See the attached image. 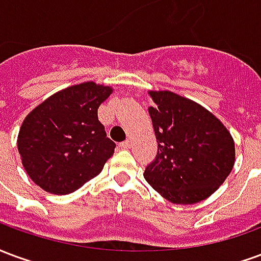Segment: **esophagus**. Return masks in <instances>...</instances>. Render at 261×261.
<instances>
[{
	"instance_id": "esophagus-1",
	"label": "esophagus",
	"mask_w": 261,
	"mask_h": 261,
	"mask_svg": "<svg viewBox=\"0 0 261 261\" xmlns=\"http://www.w3.org/2000/svg\"><path fill=\"white\" fill-rule=\"evenodd\" d=\"M120 148H123V149H128V148H131L130 140H125V141L120 142Z\"/></svg>"
}]
</instances>
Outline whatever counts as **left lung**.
I'll use <instances>...</instances> for the list:
<instances>
[{"mask_svg":"<svg viewBox=\"0 0 261 261\" xmlns=\"http://www.w3.org/2000/svg\"><path fill=\"white\" fill-rule=\"evenodd\" d=\"M148 109L158 153L145 180L175 204H194L211 196L235 164L229 131L207 109L173 92H151Z\"/></svg>","mask_w":261,"mask_h":261,"instance_id":"obj_1","label":"left lung"}]
</instances>
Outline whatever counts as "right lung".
Listing matches in <instances>:
<instances>
[{
    "label": "right lung",
    "mask_w": 261,
    "mask_h": 261,
    "mask_svg": "<svg viewBox=\"0 0 261 261\" xmlns=\"http://www.w3.org/2000/svg\"><path fill=\"white\" fill-rule=\"evenodd\" d=\"M112 88L84 82L46 99L26 116L18 136L22 165L53 194H69L102 172L114 144L97 119Z\"/></svg>",
    "instance_id": "add662e5"
}]
</instances>
